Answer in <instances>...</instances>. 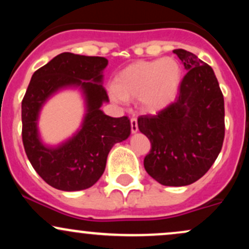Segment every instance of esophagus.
Returning a JSON list of instances; mask_svg holds the SVG:
<instances>
[{
  "instance_id": "1",
  "label": "esophagus",
  "mask_w": 249,
  "mask_h": 249,
  "mask_svg": "<svg viewBox=\"0 0 249 249\" xmlns=\"http://www.w3.org/2000/svg\"><path fill=\"white\" fill-rule=\"evenodd\" d=\"M131 131L132 133H136L138 131V122H137L136 118H131Z\"/></svg>"
}]
</instances>
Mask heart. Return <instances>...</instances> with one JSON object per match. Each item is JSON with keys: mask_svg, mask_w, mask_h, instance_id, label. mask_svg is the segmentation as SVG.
I'll list each match as a JSON object with an SVG mask.
<instances>
[{"mask_svg": "<svg viewBox=\"0 0 249 249\" xmlns=\"http://www.w3.org/2000/svg\"><path fill=\"white\" fill-rule=\"evenodd\" d=\"M181 78V68L171 57L139 61L117 73L111 96L115 101L138 98L142 110L156 113L174 102Z\"/></svg>", "mask_w": 249, "mask_h": 249, "instance_id": "1", "label": "heart"}]
</instances>
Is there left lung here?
<instances>
[{
    "mask_svg": "<svg viewBox=\"0 0 249 249\" xmlns=\"http://www.w3.org/2000/svg\"><path fill=\"white\" fill-rule=\"evenodd\" d=\"M173 53L188 70L172 104L154 116H141L138 127L150 139L144 167L165 186L199 180L218 158L225 138V104L210 65L184 49Z\"/></svg>",
    "mask_w": 249,
    "mask_h": 249,
    "instance_id": "left-lung-1",
    "label": "left lung"
}]
</instances>
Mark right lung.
<instances>
[{"instance_id": "obj_1", "label": "right lung", "mask_w": 249, "mask_h": 249, "mask_svg": "<svg viewBox=\"0 0 249 249\" xmlns=\"http://www.w3.org/2000/svg\"><path fill=\"white\" fill-rule=\"evenodd\" d=\"M107 59L71 53L57 55L34 72L22 101V141L28 159L50 186L61 191H81L95 185L116 142L130 136L126 116L112 118L101 110L108 96L101 84ZM81 86L87 99L82 128L61 147H44L36 132V118L44 102L57 89Z\"/></svg>"}]
</instances>
